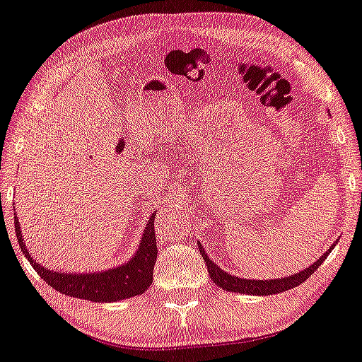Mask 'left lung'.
<instances>
[{
	"label": "left lung",
	"instance_id": "8db88e82",
	"mask_svg": "<svg viewBox=\"0 0 362 362\" xmlns=\"http://www.w3.org/2000/svg\"><path fill=\"white\" fill-rule=\"evenodd\" d=\"M329 113V110H328ZM336 243H332L329 245V249L325 252V254L318 258V260L313 262L308 268L301 269L296 274L291 276H285V277H279V279H266V281H257V279H243L238 277L235 274H230V272L223 271L221 266H217L211 258L208 257L206 250H204L203 245L199 243V249L200 254L203 257L204 263H206V268L209 272L211 281H213L217 287H221L225 291L230 293H243V295H255V296H268V295H277V293L287 291L301 285L304 281L308 279L318 269V266L322 264L326 257L331 254V250L336 247Z\"/></svg>",
	"mask_w": 362,
	"mask_h": 362
}]
</instances>
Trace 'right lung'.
I'll return each instance as SVG.
<instances>
[{
  "label": "right lung",
  "instance_id": "right-lung-1",
  "mask_svg": "<svg viewBox=\"0 0 362 362\" xmlns=\"http://www.w3.org/2000/svg\"><path fill=\"white\" fill-rule=\"evenodd\" d=\"M16 211V208H13ZM156 211L149 216V221L145 225V231L140 238V244L132 258L126 263L113 266L105 271L91 272H64L50 269L47 266L37 263L23 241L22 227H20L17 213H13V223H16L17 241L20 244L23 255L37 274L44 281L63 295L88 299L93 303H115L129 299L132 296L141 295L153 284V269L156 258H158V245H156L154 233Z\"/></svg>",
  "mask_w": 362,
  "mask_h": 362
}]
</instances>
